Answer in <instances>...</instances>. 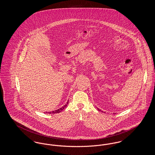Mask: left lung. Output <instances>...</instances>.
I'll return each instance as SVG.
<instances>
[{
    "instance_id": "1",
    "label": "left lung",
    "mask_w": 155,
    "mask_h": 155,
    "mask_svg": "<svg viewBox=\"0 0 155 155\" xmlns=\"http://www.w3.org/2000/svg\"><path fill=\"white\" fill-rule=\"evenodd\" d=\"M97 110H99V111H101V110H99V109H97Z\"/></svg>"
}]
</instances>
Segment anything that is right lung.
<instances>
[{
	"label": "right lung",
	"mask_w": 155,
	"mask_h": 155,
	"mask_svg": "<svg viewBox=\"0 0 155 155\" xmlns=\"http://www.w3.org/2000/svg\"><path fill=\"white\" fill-rule=\"evenodd\" d=\"M68 101H67V102L66 104L65 105H64L62 107L60 108V109H59L58 110L52 111H49V112H48V113H49V114H51V113H52V114H54V113H59L61 112V111L63 110V109L66 107L67 106V104H68Z\"/></svg>",
	"instance_id": "add662e5"
}]
</instances>
